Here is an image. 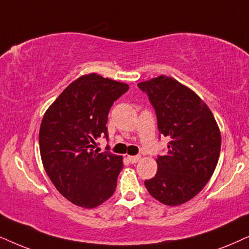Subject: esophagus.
I'll return each instance as SVG.
<instances>
[{
	"instance_id": "34e87169",
	"label": "esophagus",
	"mask_w": 249,
	"mask_h": 249,
	"mask_svg": "<svg viewBox=\"0 0 249 249\" xmlns=\"http://www.w3.org/2000/svg\"><path fill=\"white\" fill-rule=\"evenodd\" d=\"M127 159L130 160L131 164H137L141 159V156H127Z\"/></svg>"
}]
</instances>
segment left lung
I'll return each mask as SVG.
<instances>
[{
	"label": "left lung",
	"instance_id": "obj_1",
	"mask_svg": "<svg viewBox=\"0 0 249 249\" xmlns=\"http://www.w3.org/2000/svg\"><path fill=\"white\" fill-rule=\"evenodd\" d=\"M157 115L159 133L171 139L156 159L157 173L144 185L155 199L178 206L197 196L216 168L221 132L199 95L173 77L160 75L138 84Z\"/></svg>",
	"mask_w": 249,
	"mask_h": 249
}]
</instances>
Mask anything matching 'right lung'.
<instances>
[{
    "label": "right lung",
    "mask_w": 249,
    "mask_h": 249,
    "mask_svg": "<svg viewBox=\"0 0 249 249\" xmlns=\"http://www.w3.org/2000/svg\"><path fill=\"white\" fill-rule=\"evenodd\" d=\"M128 90L126 83L91 72L76 78L53 101L39 127L44 170L66 199L94 208L114 195L123 157L94 150L95 140L108 137V112Z\"/></svg>",
    "instance_id": "obj_1"
}]
</instances>
